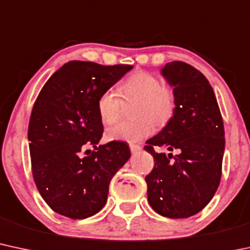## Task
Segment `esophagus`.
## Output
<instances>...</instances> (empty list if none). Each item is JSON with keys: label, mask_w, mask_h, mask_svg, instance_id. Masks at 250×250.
<instances>
[{"label": "esophagus", "mask_w": 250, "mask_h": 250, "mask_svg": "<svg viewBox=\"0 0 250 250\" xmlns=\"http://www.w3.org/2000/svg\"><path fill=\"white\" fill-rule=\"evenodd\" d=\"M129 148H130L131 153H138V152H140V150H141V147H140L139 145H130Z\"/></svg>", "instance_id": "1"}]
</instances>
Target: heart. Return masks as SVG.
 <instances>
[{
	"label": "heart",
	"instance_id": "obj_1",
	"mask_svg": "<svg viewBox=\"0 0 250 250\" xmlns=\"http://www.w3.org/2000/svg\"><path fill=\"white\" fill-rule=\"evenodd\" d=\"M131 103L129 116L133 120L121 122L106 130V140L130 144L142 141L154 133V125L165 127L174 116L177 108L175 92L171 86L161 83L160 78L153 73L138 71L119 85L117 94L105 90L100 95L98 116L104 125H111L120 120L123 104Z\"/></svg>",
	"mask_w": 250,
	"mask_h": 250
}]
</instances>
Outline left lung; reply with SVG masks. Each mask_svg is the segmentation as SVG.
I'll return each instance as SVG.
<instances>
[{
	"label": "left lung",
	"mask_w": 250,
	"mask_h": 250,
	"mask_svg": "<svg viewBox=\"0 0 250 250\" xmlns=\"http://www.w3.org/2000/svg\"><path fill=\"white\" fill-rule=\"evenodd\" d=\"M174 87V116L145 149L154 167L145 179L149 205L168 218H188L204 209L217 191L224 154V125L211 85L202 72L184 62H167L161 70ZM155 146L178 149L156 153Z\"/></svg>",
	"instance_id": "8db88e82"
}]
</instances>
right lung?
I'll list each match as a JSON object with an SVG mask.
<instances>
[{"label":"right lung","instance_id":"add662e5","mask_svg":"<svg viewBox=\"0 0 250 250\" xmlns=\"http://www.w3.org/2000/svg\"><path fill=\"white\" fill-rule=\"evenodd\" d=\"M131 68L68 62L46 82L33 105V178L43 201L59 215L83 219L97 213L106 203L111 178L130 158L125 142L97 146L103 135L97 100ZM89 146L95 150L82 157Z\"/></svg>","mask_w":250,"mask_h":250}]
</instances>
